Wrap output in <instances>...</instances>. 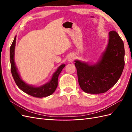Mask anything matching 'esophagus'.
I'll return each mask as SVG.
<instances>
[{"mask_svg":"<svg viewBox=\"0 0 132 132\" xmlns=\"http://www.w3.org/2000/svg\"><path fill=\"white\" fill-rule=\"evenodd\" d=\"M74 59H75L74 55L71 54L69 55L68 58V62H72L74 61Z\"/></svg>","mask_w":132,"mask_h":132,"instance_id":"34e87169","label":"esophagus"}]
</instances>
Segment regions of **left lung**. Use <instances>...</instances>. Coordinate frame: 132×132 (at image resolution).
<instances>
[{"instance_id": "left-lung-1", "label": "left lung", "mask_w": 132, "mask_h": 132, "mask_svg": "<svg viewBox=\"0 0 132 132\" xmlns=\"http://www.w3.org/2000/svg\"><path fill=\"white\" fill-rule=\"evenodd\" d=\"M125 54L121 38L116 31L109 32L106 48L96 63L74 61L80 88L89 94L104 93L111 89L122 75Z\"/></svg>"}]
</instances>
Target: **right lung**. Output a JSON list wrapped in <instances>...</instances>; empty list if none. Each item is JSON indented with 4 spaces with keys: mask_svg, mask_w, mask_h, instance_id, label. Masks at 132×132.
I'll use <instances>...</instances> for the list:
<instances>
[{
    "mask_svg": "<svg viewBox=\"0 0 132 132\" xmlns=\"http://www.w3.org/2000/svg\"><path fill=\"white\" fill-rule=\"evenodd\" d=\"M16 38L15 37L14 41L10 48V61L11 64V72L13 75L16 84L19 88L23 92L31 95L35 97H47L52 94L57 89L58 86V79L59 75L61 73L63 68L65 66L62 64L60 65L56 71L53 74L50 81L39 86H35L26 84L21 79L20 74L18 72V68L15 65L14 56H15V48L16 44Z\"/></svg>",
    "mask_w": 132,
    "mask_h": 132,
    "instance_id": "1",
    "label": "right lung"
}]
</instances>
